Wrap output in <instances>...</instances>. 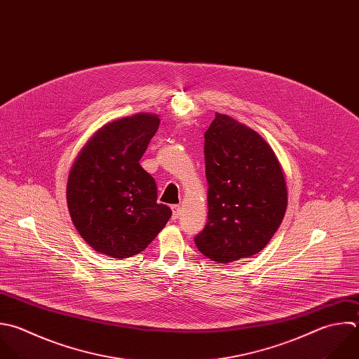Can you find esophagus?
I'll list each match as a JSON object with an SVG mask.
<instances>
[{
	"mask_svg": "<svg viewBox=\"0 0 359 359\" xmlns=\"http://www.w3.org/2000/svg\"><path fill=\"white\" fill-rule=\"evenodd\" d=\"M171 210H172V219H178L180 217V212H181V206L180 205H172Z\"/></svg>",
	"mask_w": 359,
	"mask_h": 359,
	"instance_id": "34e87169",
	"label": "esophagus"
}]
</instances>
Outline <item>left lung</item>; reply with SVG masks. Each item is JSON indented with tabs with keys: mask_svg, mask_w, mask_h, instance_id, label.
<instances>
[{
	"mask_svg": "<svg viewBox=\"0 0 359 359\" xmlns=\"http://www.w3.org/2000/svg\"><path fill=\"white\" fill-rule=\"evenodd\" d=\"M203 150L208 223L195 244L219 264L250 258L269 243L285 216L282 165L259 133L219 112Z\"/></svg>",
	"mask_w": 359,
	"mask_h": 359,
	"instance_id": "obj_1",
	"label": "left lung"
}]
</instances>
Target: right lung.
<instances>
[{
  "instance_id": "right-lung-1",
  "label": "right lung",
  "mask_w": 359,
  "mask_h": 359,
  "mask_svg": "<svg viewBox=\"0 0 359 359\" xmlns=\"http://www.w3.org/2000/svg\"><path fill=\"white\" fill-rule=\"evenodd\" d=\"M160 126L140 112L100 128L77 154L67 180L72 220L90 247L111 258L142 252L171 217L157 203L154 178L139 164Z\"/></svg>"
}]
</instances>
